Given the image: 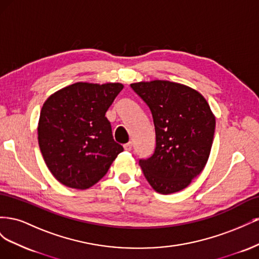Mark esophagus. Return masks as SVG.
<instances>
[{"instance_id": "obj_1", "label": "esophagus", "mask_w": 259, "mask_h": 259, "mask_svg": "<svg viewBox=\"0 0 259 259\" xmlns=\"http://www.w3.org/2000/svg\"><path fill=\"white\" fill-rule=\"evenodd\" d=\"M132 148H133V144H132L131 142L124 145V149H125V150H126V151H131Z\"/></svg>"}]
</instances>
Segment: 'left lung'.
Segmentation results:
<instances>
[{
    "label": "left lung",
    "mask_w": 259,
    "mask_h": 259,
    "mask_svg": "<svg viewBox=\"0 0 259 259\" xmlns=\"http://www.w3.org/2000/svg\"><path fill=\"white\" fill-rule=\"evenodd\" d=\"M150 109L155 130L154 153L139 160L153 189L169 194L200 175L210 153L215 115L206 99L189 86L154 80L131 84Z\"/></svg>",
    "instance_id": "left-lung-1"
}]
</instances>
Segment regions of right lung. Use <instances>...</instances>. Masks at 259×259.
<instances>
[{
    "instance_id": "add662e5",
    "label": "right lung",
    "mask_w": 259,
    "mask_h": 259,
    "mask_svg": "<svg viewBox=\"0 0 259 259\" xmlns=\"http://www.w3.org/2000/svg\"><path fill=\"white\" fill-rule=\"evenodd\" d=\"M123 88L121 83L77 82L46 99L38 120V146L51 173L62 185L88 189L123 151L105 116Z\"/></svg>"
}]
</instances>
